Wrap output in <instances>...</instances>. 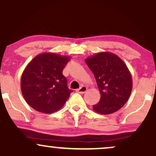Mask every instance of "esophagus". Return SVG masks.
Segmentation results:
<instances>
[{
    "mask_svg": "<svg viewBox=\"0 0 156 156\" xmlns=\"http://www.w3.org/2000/svg\"><path fill=\"white\" fill-rule=\"evenodd\" d=\"M87 90V87L86 86H81L79 89H78L76 90L77 92L80 93V94H84Z\"/></svg>",
    "mask_w": 156,
    "mask_h": 156,
    "instance_id": "obj_1",
    "label": "esophagus"
}]
</instances>
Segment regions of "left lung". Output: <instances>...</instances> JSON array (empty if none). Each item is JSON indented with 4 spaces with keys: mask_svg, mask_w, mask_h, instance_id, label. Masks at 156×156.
<instances>
[{
    "mask_svg": "<svg viewBox=\"0 0 156 156\" xmlns=\"http://www.w3.org/2000/svg\"><path fill=\"white\" fill-rule=\"evenodd\" d=\"M96 79L101 97L93 110L101 114H110L119 110L128 101L133 87L128 67L118 55L100 52L85 59Z\"/></svg>",
    "mask_w": 156,
    "mask_h": 156,
    "instance_id": "8db88e82",
    "label": "left lung"
}]
</instances>
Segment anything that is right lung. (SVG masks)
Here are the masks:
<instances>
[{
    "label": "right lung",
    "instance_id": "obj_1",
    "mask_svg": "<svg viewBox=\"0 0 156 156\" xmlns=\"http://www.w3.org/2000/svg\"><path fill=\"white\" fill-rule=\"evenodd\" d=\"M70 58L46 52L36 55L28 64L21 76L20 88L31 108L51 114L64 106L73 92L68 89L67 78L62 74Z\"/></svg>",
    "mask_w": 156,
    "mask_h": 156
}]
</instances>
